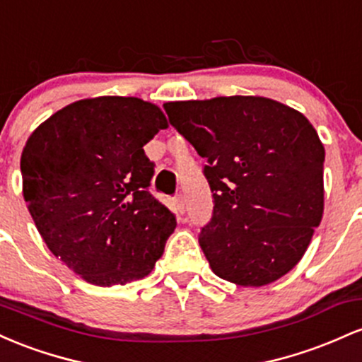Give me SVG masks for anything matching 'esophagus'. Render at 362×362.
<instances>
[{
	"label": "esophagus",
	"instance_id": "1",
	"mask_svg": "<svg viewBox=\"0 0 362 362\" xmlns=\"http://www.w3.org/2000/svg\"><path fill=\"white\" fill-rule=\"evenodd\" d=\"M174 203H176V210L180 214H185V197H182V194H177L176 197V200H174Z\"/></svg>",
	"mask_w": 362,
	"mask_h": 362
}]
</instances>
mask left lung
Segmentation results:
<instances>
[{
	"instance_id": "1",
	"label": "left lung",
	"mask_w": 362,
	"mask_h": 362,
	"mask_svg": "<svg viewBox=\"0 0 362 362\" xmlns=\"http://www.w3.org/2000/svg\"><path fill=\"white\" fill-rule=\"evenodd\" d=\"M164 109L206 159L214 215L198 241L210 269L243 287L284 277L323 217L325 148L308 117L258 95L180 100Z\"/></svg>"
}]
</instances>
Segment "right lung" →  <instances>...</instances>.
<instances>
[{
  "label": "right lung",
  "instance_id": "add662e5",
  "mask_svg": "<svg viewBox=\"0 0 362 362\" xmlns=\"http://www.w3.org/2000/svg\"><path fill=\"white\" fill-rule=\"evenodd\" d=\"M168 127L159 105L104 95L59 109L28 136V212L51 253L88 284L147 277L164 253L176 217L148 193L144 145Z\"/></svg>",
  "mask_w": 362,
  "mask_h": 362
}]
</instances>
